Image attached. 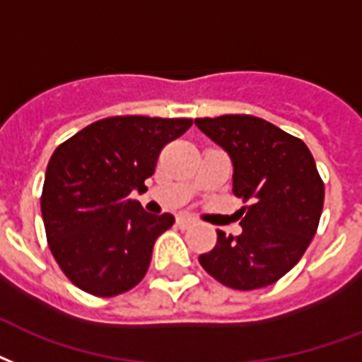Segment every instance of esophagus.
<instances>
[{
  "label": "esophagus",
  "mask_w": 362,
  "mask_h": 362,
  "mask_svg": "<svg viewBox=\"0 0 362 362\" xmlns=\"http://www.w3.org/2000/svg\"><path fill=\"white\" fill-rule=\"evenodd\" d=\"M195 224V220L189 216H178L176 218V226L178 228H182V230H187V228H192V226Z\"/></svg>",
  "instance_id": "1"
}]
</instances>
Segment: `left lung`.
I'll return each instance as SVG.
<instances>
[{"instance_id":"left-lung-1","label":"left lung","mask_w":362,"mask_h":362,"mask_svg":"<svg viewBox=\"0 0 362 362\" xmlns=\"http://www.w3.org/2000/svg\"><path fill=\"white\" fill-rule=\"evenodd\" d=\"M195 125L233 163L241 235L218 230L199 256L209 275L235 291L273 285L296 266L321 220L325 184L302 140L255 115L201 117Z\"/></svg>"}]
</instances>
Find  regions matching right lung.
Wrapping results in <instances>:
<instances>
[{
  "instance_id": "add662e5",
  "label": "right lung",
  "mask_w": 362,
  "mask_h": 362,
  "mask_svg": "<svg viewBox=\"0 0 362 362\" xmlns=\"http://www.w3.org/2000/svg\"><path fill=\"white\" fill-rule=\"evenodd\" d=\"M192 123L115 115L90 123L54 150L41 214L52 256L77 288L112 298L144 279L157 237L175 216L150 214L129 195L146 189L163 148Z\"/></svg>"
}]
</instances>
